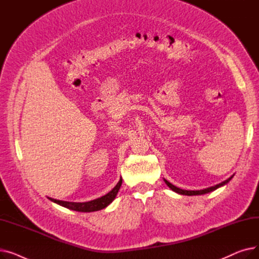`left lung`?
I'll list each match as a JSON object with an SVG mask.
<instances>
[{
  "label": "left lung",
  "mask_w": 259,
  "mask_h": 259,
  "mask_svg": "<svg viewBox=\"0 0 259 259\" xmlns=\"http://www.w3.org/2000/svg\"><path fill=\"white\" fill-rule=\"evenodd\" d=\"M233 176H234V174H233L232 176H230V178H229L228 180L222 182L221 184H217V185H215V186H212V187H209V188H206V189H202V190H183V189H181V188L175 187L174 185H172L171 183H169V182H168L167 180H165V179H164V182H165L166 185L172 190V191H174V192H176V193H179V194H182V195L193 196V195L207 194V193H210V192L214 191V190H216V189H219V188H221V187L227 185L231 180L233 179Z\"/></svg>",
  "instance_id": "obj_1"
}]
</instances>
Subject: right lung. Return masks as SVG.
<instances>
[{"instance_id": "add662e5", "label": "right lung", "mask_w": 259, "mask_h": 259, "mask_svg": "<svg viewBox=\"0 0 259 259\" xmlns=\"http://www.w3.org/2000/svg\"><path fill=\"white\" fill-rule=\"evenodd\" d=\"M122 180L121 178L119 179L118 183L116 184V186L111 190L110 192H108L106 195L93 199L90 201H85V202H73V201H65V200H59V199H54L51 197H48L51 201L58 203V205L65 207L69 210H73V211H77V212H94V211H99L102 209H105L106 207H108L110 203L114 200V198L116 197L118 190L121 186Z\"/></svg>"}]
</instances>
